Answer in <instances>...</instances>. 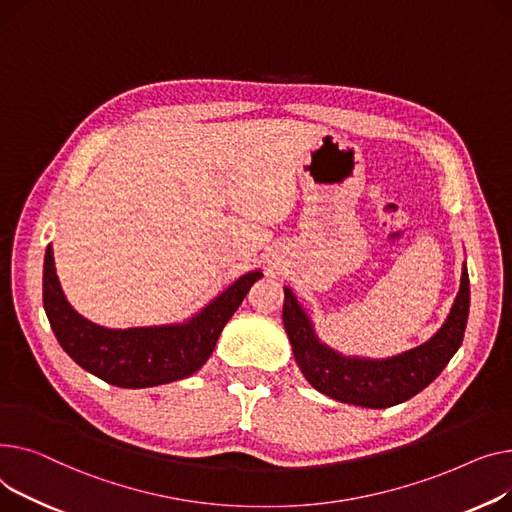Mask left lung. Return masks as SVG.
Wrapping results in <instances>:
<instances>
[{"label":"left lung","mask_w":512,"mask_h":512,"mask_svg":"<svg viewBox=\"0 0 512 512\" xmlns=\"http://www.w3.org/2000/svg\"><path fill=\"white\" fill-rule=\"evenodd\" d=\"M469 316V275L463 266L461 289L438 333L401 355L386 359L345 357L320 343L314 324L285 287L283 324L293 347L295 362L306 380L322 395L341 403L384 409L399 405L424 390L446 368L463 343Z\"/></svg>","instance_id":"8db88e82"}]
</instances>
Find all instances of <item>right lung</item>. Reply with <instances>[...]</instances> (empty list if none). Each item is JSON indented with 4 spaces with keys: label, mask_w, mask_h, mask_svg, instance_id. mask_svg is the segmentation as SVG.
Segmentation results:
<instances>
[{
    "label": "right lung",
    "mask_w": 512,
    "mask_h": 512,
    "mask_svg": "<svg viewBox=\"0 0 512 512\" xmlns=\"http://www.w3.org/2000/svg\"><path fill=\"white\" fill-rule=\"evenodd\" d=\"M262 277L252 270L184 324L105 328L82 318L55 275L53 248L43 266V306L64 351L86 372L122 388H146L198 372L213 353L223 326Z\"/></svg>",
    "instance_id": "right-lung-1"
}]
</instances>
